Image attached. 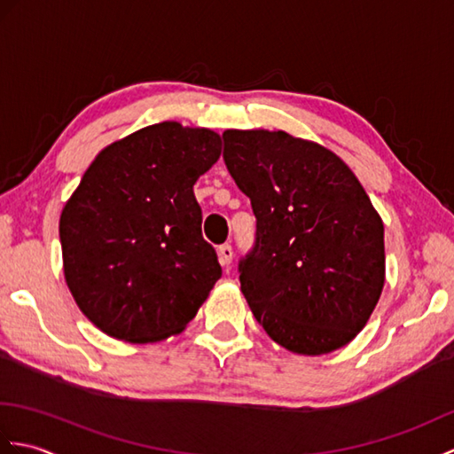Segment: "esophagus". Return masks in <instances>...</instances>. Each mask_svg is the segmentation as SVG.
<instances>
[{
	"label": "esophagus",
	"instance_id": "esophagus-1",
	"mask_svg": "<svg viewBox=\"0 0 454 454\" xmlns=\"http://www.w3.org/2000/svg\"><path fill=\"white\" fill-rule=\"evenodd\" d=\"M232 257H234V249H232V246L224 244V246H220V247H218V262H220V265H222V267H228L230 263H232Z\"/></svg>",
	"mask_w": 454,
	"mask_h": 454
}]
</instances>
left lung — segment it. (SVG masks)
Here are the masks:
<instances>
[{"label":"left lung","mask_w":454,"mask_h":454,"mask_svg":"<svg viewBox=\"0 0 454 454\" xmlns=\"http://www.w3.org/2000/svg\"><path fill=\"white\" fill-rule=\"evenodd\" d=\"M224 161L252 200L239 283L255 320L296 355L353 341L382 294V218L349 166L285 130H226Z\"/></svg>","instance_id":"obj_1"}]
</instances>
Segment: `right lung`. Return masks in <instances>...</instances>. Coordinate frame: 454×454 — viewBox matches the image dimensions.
I'll return each mask as SVG.
<instances>
[{
	"instance_id": "1",
	"label": "right lung",
	"mask_w": 454,
	"mask_h": 454,
	"mask_svg": "<svg viewBox=\"0 0 454 454\" xmlns=\"http://www.w3.org/2000/svg\"><path fill=\"white\" fill-rule=\"evenodd\" d=\"M220 152L218 132L166 121L109 144L83 173L60 215L64 277L103 333L166 340L208 298L222 269L192 185Z\"/></svg>"
}]
</instances>
